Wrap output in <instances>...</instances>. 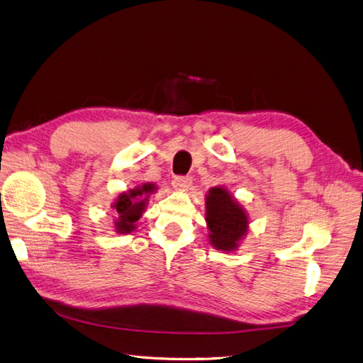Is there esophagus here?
Segmentation results:
<instances>
[{"label":"esophagus","mask_w":363,"mask_h":363,"mask_svg":"<svg viewBox=\"0 0 363 363\" xmlns=\"http://www.w3.org/2000/svg\"><path fill=\"white\" fill-rule=\"evenodd\" d=\"M191 184H192V179L191 177H175L172 180V188L175 191H180V192L188 191L191 188Z\"/></svg>","instance_id":"obj_1"}]
</instances>
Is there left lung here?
<instances>
[{"mask_svg": "<svg viewBox=\"0 0 363 363\" xmlns=\"http://www.w3.org/2000/svg\"><path fill=\"white\" fill-rule=\"evenodd\" d=\"M207 239L215 250L236 251L248 233L250 216L225 186H215L206 195Z\"/></svg>", "mask_w": 363, "mask_h": 363, "instance_id": "1", "label": "left lung"}]
</instances>
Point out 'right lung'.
<instances>
[{
  "label": "right lung",
  "instance_id": "1",
  "mask_svg": "<svg viewBox=\"0 0 363 363\" xmlns=\"http://www.w3.org/2000/svg\"><path fill=\"white\" fill-rule=\"evenodd\" d=\"M157 191L155 183L139 184L133 189L121 192L115 201L112 203V208L116 215L113 221V228L118 235H130L135 232L139 224V219L144 215L147 204L150 201V195Z\"/></svg>",
  "mask_w": 363,
  "mask_h": 363
}]
</instances>
